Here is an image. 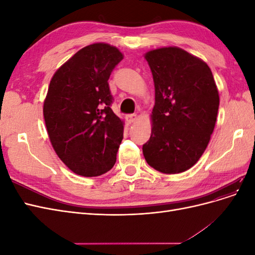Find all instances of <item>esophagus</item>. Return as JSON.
Returning a JSON list of instances; mask_svg holds the SVG:
<instances>
[{
    "label": "esophagus",
    "mask_w": 255,
    "mask_h": 255,
    "mask_svg": "<svg viewBox=\"0 0 255 255\" xmlns=\"http://www.w3.org/2000/svg\"><path fill=\"white\" fill-rule=\"evenodd\" d=\"M126 118L129 123H132L137 120V115L136 114H128V115H127Z\"/></svg>",
    "instance_id": "obj_1"
}]
</instances>
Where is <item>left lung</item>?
Wrapping results in <instances>:
<instances>
[{
    "label": "left lung",
    "mask_w": 255,
    "mask_h": 255,
    "mask_svg": "<svg viewBox=\"0 0 255 255\" xmlns=\"http://www.w3.org/2000/svg\"><path fill=\"white\" fill-rule=\"evenodd\" d=\"M155 87L152 133L143 156L157 171L188 170L210 142L219 107L218 89L203 60L180 48L145 54Z\"/></svg>",
    "instance_id": "1"
}]
</instances>
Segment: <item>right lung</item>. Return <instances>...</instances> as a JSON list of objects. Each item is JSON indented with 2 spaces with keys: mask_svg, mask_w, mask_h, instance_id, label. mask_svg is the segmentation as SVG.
I'll return each instance as SVG.
<instances>
[{
  "mask_svg": "<svg viewBox=\"0 0 255 255\" xmlns=\"http://www.w3.org/2000/svg\"><path fill=\"white\" fill-rule=\"evenodd\" d=\"M122 53L106 43L83 48L53 75L43 117L58 157L74 173L98 176L114 167L123 122L112 110L109 79Z\"/></svg>",
  "mask_w": 255,
  "mask_h": 255,
  "instance_id": "obj_1",
  "label": "right lung"
}]
</instances>
